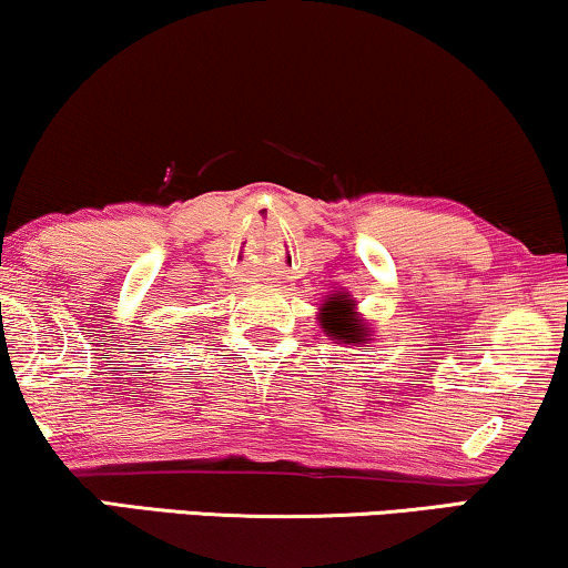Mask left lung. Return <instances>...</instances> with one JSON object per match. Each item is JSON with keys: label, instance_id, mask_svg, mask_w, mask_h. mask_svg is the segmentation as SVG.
Here are the masks:
<instances>
[{"label": "left lung", "instance_id": "8db88e82", "mask_svg": "<svg viewBox=\"0 0 568 568\" xmlns=\"http://www.w3.org/2000/svg\"><path fill=\"white\" fill-rule=\"evenodd\" d=\"M354 306L356 304H351V298L333 296L322 304L317 320L325 335L333 337V341L348 343V346H364L375 337H372V327L364 325L358 312H354Z\"/></svg>", "mask_w": 568, "mask_h": 568}]
</instances>
